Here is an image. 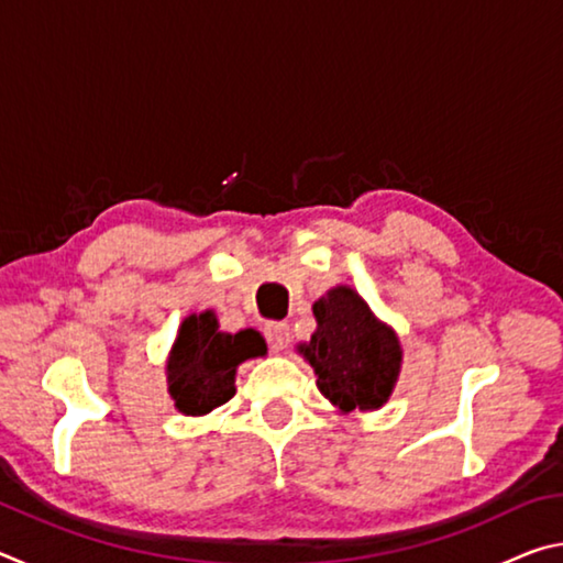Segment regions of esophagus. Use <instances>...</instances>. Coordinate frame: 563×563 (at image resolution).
<instances>
[{
    "label": "esophagus",
    "mask_w": 563,
    "mask_h": 563,
    "mask_svg": "<svg viewBox=\"0 0 563 563\" xmlns=\"http://www.w3.org/2000/svg\"><path fill=\"white\" fill-rule=\"evenodd\" d=\"M265 340H268L273 352H283L290 342V325L288 322H268L265 325Z\"/></svg>",
    "instance_id": "esophagus-1"
}]
</instances>
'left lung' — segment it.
Here are the masks:
<instances>
[{
	"label": "left lung",
	"mask_w": 563,
	"mask_h": 563,
	"mask_svg": "<svg viewBox=\"0 0 563 563\" xmlns=\"http://www.w3.org/2000/svg\"><path fill=\"white\" fill-rule=\"evenodd\" d=\"M318 330L300 355L318 375V389L340 412H367L393 395L402 347L393 328L379 322L360 295L338 285L312 305Z\"/></svg>",
	"instance_id": "1"
}]
</instances>
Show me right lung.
I'll use <instances>...</instances> for the list:
<instances>
[{
  "label": "right lung",
  "instance_id": "1",
  "mask_svg": "<svg viewBox=\"0 0 563 563\" xmlns=\"http://www.w3.org/2000/svg\"><path fill=\"white\" fill-rule=\"evenodd\" d=\"M268 347L261 332L218 330L213 310L188 316L178 328L166 365L168 393L176 409L190 417L208 415L235 395V369L251 357H263Z\"/></svg>",
  "mask_w": 563,
  "mask_h": 563
}]
</instances>
